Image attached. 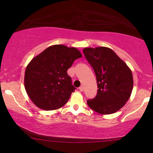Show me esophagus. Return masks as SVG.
Listing matches in <instances>:
<instances>
[{"label": "esophagus", "mask_w": 153, "mask_h": 153, "mask_svg": "<svg viewBox=\"0 0 153 153\" xmlns=\"http://www.w3.org/2000/svg\"><path fill=\"white\" fill-rule=\"evenodd\" d=\"M79 90H80V91H83V90H84L83 86H82V85H81V86H80V87H79Z\"/></svg>", "instance_id": "1"}]
</instances>
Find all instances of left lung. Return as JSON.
<instances>
[{
    "label": "left lung",
    "instance_id": "8db88e82",
    "mask_svg": "<svg viewBox=\"0 0 153 153\" xmlns=\"http://www.w3.org/2000/svg\"><path fill=\"white\" fill-rule=\"evenodd\" d=\"M82 51L95 72L99 88L96 97L87 101L88 105L101 114L115 113L130 98L133 88L130 68L108 47H87Z\"/></svg>",
    "mask_w": 153,
    "mask_h": 153
}]
</instances>
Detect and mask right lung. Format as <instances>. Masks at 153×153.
<instances>
[{
	"instance_id": "add662e5",
	"label": "right lung",
	"mask_w": 153,
	"mask_h": 153,
	"mask_svg": "<svg viewBox=\"0 0 153 153\" xmlns=\"http://www.w3.org/2000/svg\"><path fill=\"white\" fill-rule=\"evenodd\" d=\"M81 57L75 47L55 45L31 59L25 71L24 87L38 108L55 110L68 102L75 88L67 71Z\"/></svg>"
}]
</instances>
